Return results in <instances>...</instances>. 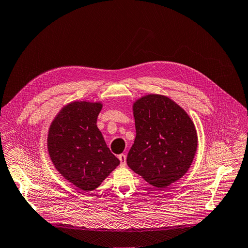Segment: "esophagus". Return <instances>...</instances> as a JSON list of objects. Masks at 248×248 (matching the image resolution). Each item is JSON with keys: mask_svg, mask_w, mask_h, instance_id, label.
I'll return each mask as SVG.
<instances>
[{"mask_svg": "<svg viewBox=\"0 0 248 248\" xmlns=\"http://www.w3.org/2000/svg\"><path fill=\"white\" fill-rule=\"evenodd\" d=\"M118 158H119V160H120V162H121V167L122 168H124V167H126V155H120L119 156H118Z\"/></svg>", "mask_w": 248, "mask_h": 248, "instance_id": "esophagus-1", "label": "esophagus"}]
</instances>
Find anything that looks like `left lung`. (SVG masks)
<instances>
[{
	"label": "left lung",
	"mask_w": 248,
	"mask_h": 248,
	"mask_svg": "<svg viewBox=\"0 0 248 248\" xmlns=\"http://www.w3.org/2000/svg\"><path fill=\"white\" fill-rule=\"evenodd\" d=\"M136 137L127 164L151 186L164 188L190 169L198 148L191 117L167 96L148 93L132 106Z\"/></svg>",
	"instance_id": "8db88e82"
}]
</instances>
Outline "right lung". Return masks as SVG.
<instances>
[{
  "label": "right lung",
  "instance_id": "obj_1",
  "mask_svg": "<svg viewBox=\"0 0 248 248\" xmlns=\"http://www.w3.org/2000/svg\"><path fill=\"white\" fill-rule=\"evenodd\" d=\"M102 102L74 101L63 106L51 122L47 149L63 178L91 192L120 164L97 126Z\"/></svg>",
  "mask_w": 248,
  "mask_h": 248
}]
</instances>
